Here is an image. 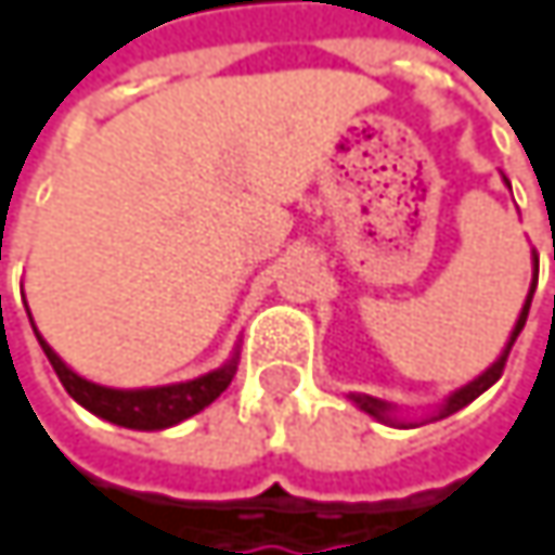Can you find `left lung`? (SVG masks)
Masks as SVG:
<instances>
[{"label": "left lung", "instance_id": "8db88e82", "mask_svg": "<svg viewBox=\"0 0 555 555\" xmlns=\"http://www.w3.org/2000/svg\"><path fill=\"white\" fill-rule=\"evenodd\" d=\"M533 288H537V282L530 285V295H527V301H524V311H520V318H517V324H514V334H511V340H507V347H504V353H501V360L489 370V373H482L476 383H469V386H463L460 391H453L450 395V401L443 404V411L437 414V417H450L453 411H460V408H466L469 401H476L486 388H492L501 379V373H504V363H507V353H511V347H514V340H517V334L524 331V324H527V311H530V301H533ZM353 401L363 408V411H370L373 417H383L388 421V404L386 401H379V398H370V395H353Z\"/></svg>", "mask_w": 555, "mask_h": 555}]
</instances>
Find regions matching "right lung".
I'll return each mask as SVG.
<instances>
[{
  "label": "right lung",
  "mask_w": 555,
  "mask_h": 555,
  "mask_svg": "<svg viewBox=\"0 0 555 555\" xmlns=\"http://www.w3.org/2000/svg\"><path fill=\"white\" fill-rule=\"evenodd\" d=\"M41 340V334H38ZM54 373L60 376L63 388L82 404L89 408L92 414L112 421V424H121V427H134V430H160V427H172L192 414H198L205 404H211L224 388L231 386L234 373H237V357L208 373V376H198L192 383H179V386H160V388H105L76 376L54 350L41 340Z\"/></svg>",
  "instance_id": "obj_1"
}]
</instances>
